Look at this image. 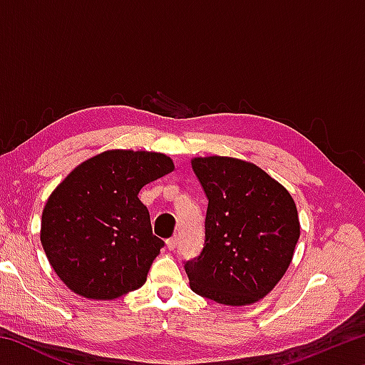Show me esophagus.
<instances>
[{"label": "esophagus", "instance_id": "1", "mask_svg": "<svg viewBox=\"0 0 365 365\" xmlns=\"http://www.w3.org/2000/svg\"><path fill=\"white\" fill-rule=\"evenodd\" d=\"M165 243H168V248H169L170 251H174V250L177 248V246H178V238H177V237H170Z\"/></svg>", "mask_w": 365, "mask_h": 365}]
</instances>
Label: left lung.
Returning a JSON list of instances; mask_svg holds the SVG:
<instances>
[{
	"mask_svg": "<svg viewBox=\"0 0 365 365\" xmlns=\"http://www.w3.org/2000/svg\"><path fill=\"white\" fill-rule=\"evenodd\" d=\"M207 197L205 245L185 261L195 293L220 304L264 298L285 274L299 240L292 195L245 160L211 156L191 160Z\"/></svg>",
	"mask_w": 365,
	"mask_h": 365,
	"instance_id": "8db88e82",
	"label": "left lung"
}]
</instances>
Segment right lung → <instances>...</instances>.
<instances>
[{
	"label": "right lung",
	"instance_id": "obj_1",
	"mask_svg": "<svg viewBox=\"0 0 365 365\" xmlns=\"http://www.w3.org/2000/svg\"><path fill=\"white\" fill-rule=\"evenodd\" d=\"M172 170L165 154L114 150L85 160L53 191L40 240L73 293L114 299L143 287L164 242L153 235L138 193Z\"/></svg>",
	"mask_w": 365,
	"mask_h": 365
}]
</instances>
